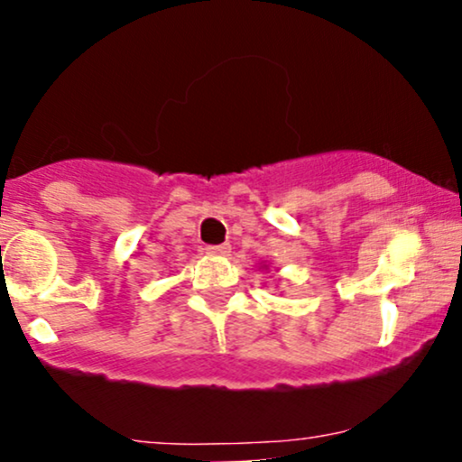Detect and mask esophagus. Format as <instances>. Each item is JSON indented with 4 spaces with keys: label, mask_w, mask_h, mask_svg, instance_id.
I'll return each mask as SVG.
<instances>
[{
    "label": "esophagus",
    "mask_w": 462,
    "mask_h": 462,
    "mask_svg": "<svg viewBox=\"0 0 462 462\" xmlns=\"http://www.w3.org/2000/svg\"><path fill=\"white\" fill-rule=\"evenodd\" d=\"M204 252L210 254V256H226V254H230V245L227 243H224V245H206Z\"/></svg>",
    "instance_id": "obj_1"
}]
</instances>
